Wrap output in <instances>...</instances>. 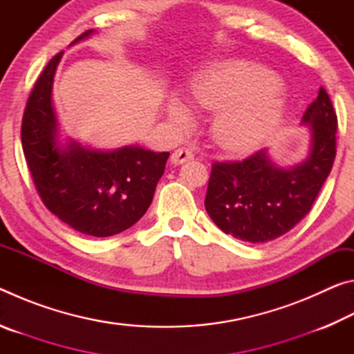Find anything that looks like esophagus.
Segmentation results:
<instances>
[{"instance_id":"obj_1","label":"esophagus","mask_w":354,"mask_h":354,"mask_svg":"<svg viewBox=\"0 0 354 354\" xmlns=\"http://www.w3.org/2000/svg\"><path fill=\"white\" fill-rule=\"evenodd\" d=\"M171 164L179 165L187 162V160L194 159V151L190 148H178L176 151L171 153Z\"/></svg>"}]
</instances>
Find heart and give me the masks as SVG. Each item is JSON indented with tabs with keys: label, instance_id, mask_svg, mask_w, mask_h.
I'll list each match as a JSON object with an SVG mask.
<instances>
[{
	"label": "heart",
	"instance_id": "1",
	"mask_svg": "<svg viewBox=\"0 0 354 354\" xmlns=\"http://www.w3.org/2000/svg\"><path fill=\"white\" fill-rule=\"evenodd\" d=\"M189 100L196 107L215 111L212 137L231 153H250L272 136L283 120L281 80L272 70L243 59H227L192 77ZM173 127H189L190 112L171 98L165 106Z\"/></svg>",
	"mask_w": 354,
	"mask_h": 354
}]
</instances>
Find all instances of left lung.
Here are the masks:
<instances>
[{"label":"left lung","mask_w":354,"mask_h":354,"mask_svg":"<svg viewBox=\"0 0 354 354\" xmlns=\"http://www.w3.org/2000/svg\"><path fill=\"white\" fill-rule=\"evenodd\" d=\"M309 151L301 162L279 165L267 148L241 162H215L205 200L209 217L242 242L278 239L304 218L333 169L337 115L325 88L301 118Z\"/></svg>","instance_id":"left-lung-1"}]
</instances>
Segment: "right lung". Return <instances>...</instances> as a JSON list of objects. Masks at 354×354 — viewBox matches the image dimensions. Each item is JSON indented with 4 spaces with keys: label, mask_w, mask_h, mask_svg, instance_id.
<instances>
[{
    "label": "right lung",
    "mask_w": 354,
    "mask_h": 354,
    "mask_svg": "<svg viewBox=\"0 0 354 354\" xmlns=\"http://www.w3.org/2000/svg\"><path fill=\"white\" fill-rule=\"evenodd\" d=\"M80 35L73 44L91 37ZM62 53L51 59L29 95L21 143L45 206L64 223L92 237L118 234L147 212L170 153L139 145L97 149L62 139L53 104V82Z\"/></svg>",
    "instance_id": "right-lung-1"
}]
</instances>
